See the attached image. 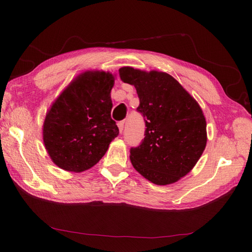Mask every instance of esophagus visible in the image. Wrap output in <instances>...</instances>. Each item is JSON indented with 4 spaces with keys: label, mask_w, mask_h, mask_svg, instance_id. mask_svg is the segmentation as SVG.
<instances>
[{
    "label": "esophagus",
    "mask_w": 252,
    "mask_h": 252,
    "mask_svg": "<svg viewBox=\"0 0 252 252\" xmlns=\"http://www.w3.org/2000/svg\"><path fill=\"white\" fill-rule=\"evenodd\" d=\"M123 126H125V121H120L119 123H118V127H119L120 133H122V131H123Z\"/></svg>",
    "instance_id": "34e87169"
}]
</instances>
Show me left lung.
I'll use <instances>...</instances> for the list:
<instances>
[{
  "mask_svg": "<svg viewBox=\"0 0 252 252\" xmlns=\"http://www.w3.org/2000/svg\"><path fill=\"white\" fill-rule=\"evenodd\" d=\"M120 79L134 85L145 122L144 138L131 147L137 172L157 185L183 178L200 158L207 143L206 119L197 101L168 73L119 69Z\"/></svg>",
  "mask_w": 252,
  "mask_h": 252,
  "instance_id": "obj_1",
  "label": "left lung"
}]
</instances>
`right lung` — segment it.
Returning a JSON list of instances; mask_svg holds the SVG:
<instances>
[{
	"label": "right lung",
	"instance_id": "add662e5",
	"mask_svg": "<svg viewBox=\"0 0 252 252\" xmlns=\"http://www.w3.org/2000/svg\"><path fill=\"white\" fill-rule=\"evenodd\" d=\"M109 72H84L63 91L43 126L47 153L58 167L82 172L97 163L119 134L111 119Z\"/></svg>",
	"mask_w": 252,
	"mask_h": 252
}]
</instances>
